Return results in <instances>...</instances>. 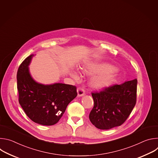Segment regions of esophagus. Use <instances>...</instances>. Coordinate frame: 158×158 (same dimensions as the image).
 <instances>
[{"instance_id":"obj_1","label":"esophagus","mask_w":158,"mask_h":158,"mask_svg":"<svg viewBox=\"0 0 158 158\" xmlns=\"http://www.w3.org/2000/svg\"><path fill=\"white\" fill-rule=\"evenodd\" d=\"M77 96H78L79 97L82 96H84V95L85 94V91H84V89L83 88H82V87H79V88H77Z\"/></svg>"}]
</instances>
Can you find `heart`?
Masks as SVG:
<instances>
[{"label":"heart","mask_w":158,"mask_h":158,"mask_svg":"<svg viewBox=\"0 0 158 158\" xmlns=\"http://www.w3.org/2000/svg\"><path fill=\"white\" fill-rule=\"evenodd\" d=\"M83 71L89 75H100L95 77L92 80V85L97 89H101L109 86L113 84L116 80V69L114 66L108 64H90L83 68ZM76 79L79 78L77 73H73Z\"/></svg>","instance_id":"b5f03b06"}]
</instances>
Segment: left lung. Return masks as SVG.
Listing matches in <instances>:
<instances>
[{
  "mask_svg": "<svg viewBox=\"0 0 158 158\" xmlns=\"http://www.w3.org/2000/svg\"><path fill=\"white\" fill-rule=\"evenodd\" d=\"M137 84L135 79L93 92L94 104L89 116L92 124L100 129L122 125L136 105Z\"/></svg>",
  "mask_w": 158,
  "mask_h": 158,
  "instance_id": "obj_1",
  "label": "left lung"
}]
</instances>
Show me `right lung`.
<instances>
[{"label": "right lung", "mask_w": 158, "mask_h": 158, "mask_svg": "<svg viewBox=\"0 0 158 158\" xmlns=\"http://www.w3.org/2000/svg\"><path fill=\"white\" fill-rule=\"evenodd\" d=\"M33 54L20 65L17 74L19 102L34 123L51 126L62 116L69 103L77 95L75 85L62 83L44 85L31 76L29 65Z\"/></svg>", "instance_id": "add662e5"}]
</instances>
